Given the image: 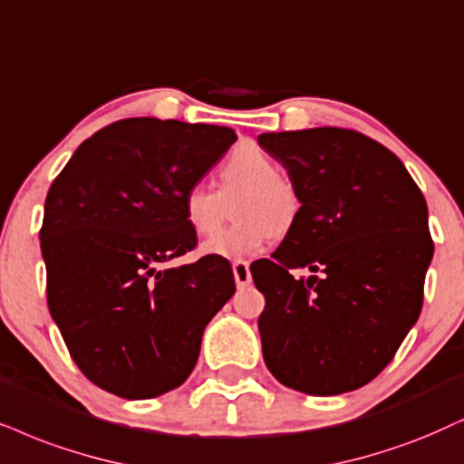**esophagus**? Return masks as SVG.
Returning <instances> with one entry per match:
<instances>
[{"instance_id":"obj_1","label":"esophagus","mask_w":464,"mask_h":464,"mask_svg":"<svg viewBox=\"0 0 464 464\" xmlns=\"http://www.w3.org/2000/svg\"><path fill=\"white\" fill-rule=\"evenodd\" d=\"M233 276H236V285L239 286V289L248 286L252 283L248 261H236V263H233Z\"/></svg>"}]
</instances>
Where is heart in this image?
Returning <instances> with one entry per match:
<instances>
[{
  "mask_svg": "<svg viewBox=\"0 0 464 464\" xmlns=\"http://www.w3.org/2000/svg\"><path fill=\"white\" fill-rule=\"evenodd\" d=\"M237 222L203 246L205 255L246 259L259 255L274 236H286L300 218V192L278 164L256 145H239L218 169V192L190 186L181 198L186 225L198 237H209L227 220L228 208Z\"/></svg>",
  "mask_w": 464,
  "mask_h": 464,
  "instance_id": "obj_1",
  "label": "heart"
}]
</instances>
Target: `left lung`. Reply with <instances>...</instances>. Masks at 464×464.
<instances>
[{
    "label": "left lung",
    "mask_w": 464,
    "mask_h": 464,
    "mask_svg": "<svg viewBox=\"0 0 464 464\" xmlns=\"http://www.w3.org/2000/svg\"><path fill=\"white\" fill-rule=\"evenodd\" d=\"M259 145L300 192V218L272 259L250 266L266 295L263 360L286 388L334 396L371 383L424 302L435 244L404 164L349 128L266 132ZM306 266L308 279L292 272Z\"/></svg>",
    "instance_id": "obj_1"
}]
</instances>
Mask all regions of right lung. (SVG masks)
Listing matches in <instances>:
<instances>
[{"label":"right lung","mask_w":464,"mask_h":464,"mask_svg":"<svg viewBox=\"0 0 464 464\" xmlns=\"http://www.w3.org/2000/svg\"><path fill=\"white\" fill-rule=\"evenodd\" d=\"M237 140L227 126L130 117L79 145L51 184L40 228L46 302L81 372L140 401L179 388L205 325L236 293L231 263L197 246L184 192Z\"/></svg>","instance_id":"add662e5"}]
</instances>
